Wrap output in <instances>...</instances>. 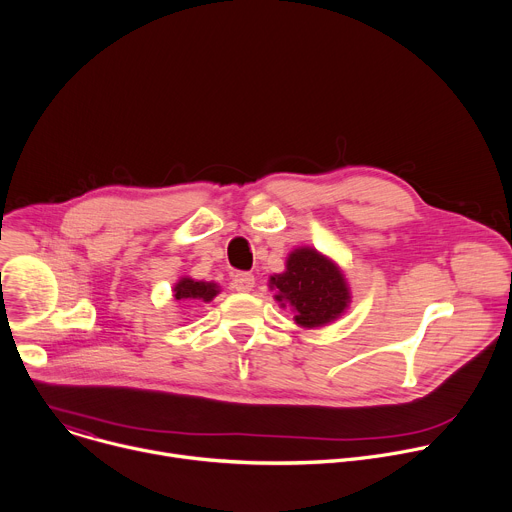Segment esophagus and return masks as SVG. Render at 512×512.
<instances>
[{
  "label": "esophagus",
  "mask_w": 512,
  "mask_h": 512,
  "mask_svg": "<svg viewBox=\"0 0 512 512\" xmlns=\"http://www.w3.org/2000/svg\"><path fill=\"white\" fill-rule=\"evenodd\" d=\"M233 287L237 291H251L255 287V275L253 273H245V271L237 273L233 277Z\"/></svg>",
  "instance_id": "1"
}]
</instances>
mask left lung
I'll return each instance as SVG.
<instances>
[{
	"label": "left lung",
	"mask_w": 512,
	"mask_h": 512,
	"mask_svg": "<svg viewBox=\"0 0 512 512\" xmlns=\"http://www.w3.org/2000/svg\"><path fill=\"white\" fill-rule=\"evenodd\" d=\"M275 302L294 312L302 328H322L338 320L352 296L340 265L314 247H296L285 259V271L269 277Z\"/></svg>",
	"instance_id": "8db88e82"
}]
</instances>
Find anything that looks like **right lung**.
<instances>
[{"instance_id":"right-lung-1","label":"right lung","mask_w":512,"mask_h":512,"mask_svg":"<svg viewBox=\"0 0 512 512\" xmlns=\"http://www.w3.org/2000/svg\"><path fill=\"white\" fill-rule=\"evenodd\" d=\"M218 294H221V285L214 281H198L188 275L180 277L174 287L172 296L178 302H212Z\"/></svg>"}]
</instances>
